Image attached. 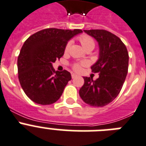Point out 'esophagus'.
<instances>
[{
	"instance_id": "esophagus-1",
	"label": "esophagus",
	"mask_w": 146,
	"mask_h": 146,
	"mask_svg": "<svg viewBox=\"0 0 146 146\" xmlns=\"http://www.w3.org/2000/svg\"><path fill=\"white\" fill-rule=\"evenodd\" d=\"M71 76H72V78H73V79H74V78H76V77L77 76V75L76 74V73H72V74H71Z\"/></svg>"
}]
</instances>
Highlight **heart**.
Instances as JSON below:
<instances>
[{
	"mask_svg": "<svg viewBox=\"0 0 146 146\" xmlns=\"http://www.w3.org/2000/svg\"><path fill=\"white\" fill-rule=\"evenodd\" d=\"M79 41L81 42L82 45L85 49L87 48H89V47L94 48V46H95V43H94V41L92 37H90L89 36H87V35H82V36H80L79 37ZM71 44H72V41L69 40L67 42V45H66V47H65V51L66 52L69 50ZM73 68L76 71H79L81 70V65L79 64H74L73 66Z\"/></svg>",
	"mask_w": 146,
	"mask_h": 146,
	"instance_id": "heart-1",
	"label": "heart"
}]
</instances>
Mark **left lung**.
<instances>
[{"instance_id": "left-lung-1", "label": "left lung", "mask_w": 146, "mask_h": 146, "mask_svg": "<svg viewBox=\"0 0 146 146\" xmlns=\"http://www.w3.org/2000/svg\"><path fill=\"white\" fill-rule=\"evenodd\" d=\"M99 45V58L92 66L99 78L84 76L79 96L85 104L96 107L109 104L118 95L128 70L129 55L119 37L106 30H84Z\"/></svg>"}]
</instances>
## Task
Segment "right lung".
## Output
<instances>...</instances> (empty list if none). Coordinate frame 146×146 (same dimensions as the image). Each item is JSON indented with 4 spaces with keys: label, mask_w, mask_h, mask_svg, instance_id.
Listing matches in <instances>:
<instances>
[{
    "label": "right lung",
    "mask_w": 146,
    "mask_h": 146,
    "mask_svg": "<svg viewBox=\"0 0 146 146\" xmlns=\"http://www.w3.org/2000/svg\"><path fill=\"white\" fill-rule=\"evenodd\" d=\"M79 29L47 28L36 32L24 42L18 57L19 80L25 94L41 105L54 104L71 79L67 70L55 71L52 64L64 55L67 42Z\"/></svg>",
    "instance_id": "1"
}]
</instances>
